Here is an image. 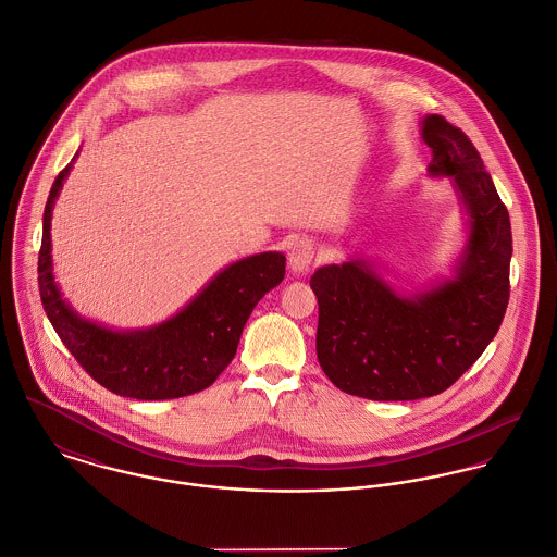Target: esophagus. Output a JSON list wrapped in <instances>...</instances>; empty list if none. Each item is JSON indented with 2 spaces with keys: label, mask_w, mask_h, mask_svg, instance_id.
Returning a JSON list of instances; mask_svg holds the SVG:
<instances>
[{
  "label": "esophagus",
  "mask_w": 557,
  "mask_h": 557,
  "mask_svg": "<svg viewBox=\"0 0 557 557\" xmlns=\"http://www.w3.org/2000/svg\"><path fill=\"white\" fill-rule=\"evenodd\" d=\"M314 253H317V247L310 238H299L293 247H290V253H288V264H290V271L293 273H306L314 260Z\"/></svg>",
  "instance_id": "34e87169"
}]
</instances>
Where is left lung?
I'll return each mask as SVG.
<instances>
[{
	"mask_svg": "<svg viewBox=\"0 0 557 557\" xmlns=\"http://www.w3.org/2000/svg\"><path fill=\"white\" fill-rule=\"evenodd\" d=\"M431 176H449L469 232L454 275L400 295L366 260L321 267L317 355L337 389L368 400H418L445 392L495 337L510 297V218L471 139L444 115L422 120Z\"/></svg>",
	"mask_w": 557,
	"mask_h": 557,
	"instance_id": "left-lung-1",
	"label": "left lung"
}]
</instances>
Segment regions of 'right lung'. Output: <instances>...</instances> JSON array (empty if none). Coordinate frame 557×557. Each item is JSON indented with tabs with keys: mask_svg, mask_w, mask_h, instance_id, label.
Masks as SVG:
<instances>
[{
	"mask_svg": "<svg viewBox=\"0 0 557 557\" xmlns=\"http://www.w3.org/2000/svg\"><path fill=\"white\" fill-rule=\"evenodd\" d=\"M73 161L58 174L42 215L38 288L47 319L79 366L117 396L170 400L207 389L232 361L256 304L286 273V256L264 251L220 271L176 317L135 332H115L82 319L55 284L51 215Z\"/></svg>",
	"mask_w": 557,
	"mask_h": 557,
	"instance_id": "right-lung-1",
	"label": "right lung"
}]
</instances>
